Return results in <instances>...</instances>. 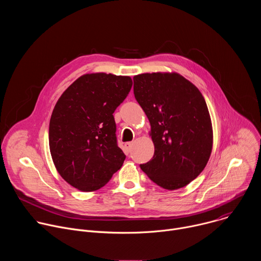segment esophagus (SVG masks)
Here are the masks:
<instances>
[{
    "label": "esophagus",
    "instance_id": "1",
    "mask_svg": "<svg viewBox=\"0 0 261 261\" xmlns=\"http://www.w3.org/2000/svg\"><path fill=\"white\" fill-rule=\"evenodd\" d=\"M132 145H133V142H126V143H125V146H126V148H127V150H128L129 152L131 151Z\"/></svg>",
    "mask_w": 261,
    "mask_h": 261
}]
</instances>
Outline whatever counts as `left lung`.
<instances>
[{
    "mask_svg": "<svg viewBox=\"0 0 261 261\" xmlns=\"http://www.w3.org/2000/svg\"><path fill=\"white\" fill-rule=\"evenodd\" d=\"M134 96L151 124L153 158L140 168L167 190L185 187L204 169L213 129L199 90L177 73H143L133 77Z\"/></svg>",
    "mask_w": 261,
    "mask_h": 261,
    "instance_id": "obj_1",
    "label": "left lung"
}]
</instances>
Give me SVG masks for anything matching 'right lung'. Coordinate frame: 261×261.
I'll return each instance as SVG.
<instances>
[{"mask_svg": "<svg viewBox=\"0 0 261 261\" xmlns=\"http://www.w3.org/2000/svg\"><path fill=\"white\" fill-rule=\"evenodd\" d=\"M132 87L129 76L86 74L58 100L49 122V148L61 176L92 192L106 185L126 156L118 145L114 113Z\"/></svg>", "mask_w": 261, "mask_h": 261, "instance_id": "right-lung-1", "label": "right lung"}]
</instances>
